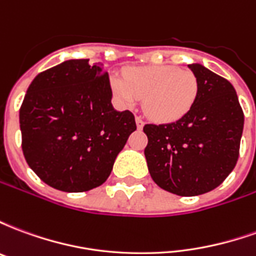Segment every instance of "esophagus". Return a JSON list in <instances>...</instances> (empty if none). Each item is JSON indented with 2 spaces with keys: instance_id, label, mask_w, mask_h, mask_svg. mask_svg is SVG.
I'll use <instances>...</instances> for the list:
<instances>
[{
  "instance_id": "34e87169",
  "label": "esophagus",
  "mask_w": 256,
  "mask_h": 256,
  "mask_svg": "<svg viewBox=\"0 0 256 256\" xmlns=\"http://www.w3.org/2000/svg\"><path fill=\"white\" fill-rule=\"evenodd\" d=\"M136 123H137V128H144V119H142V118L141 116H137L136 118Z\"/></svg>"
}]
</instances>
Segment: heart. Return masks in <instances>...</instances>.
Returning <instances> with one entry per match:
<instances>
[{
  "label": "heart",
  "mask_w": 256,
  "mask_h": 256,
  "mask_svg": "<svg viewBox=\"0 0 256 256\" xmlns=\"http://www.w3.org/2000/svg\"><path fill=\"white\" fill-rule=\"evenodd\" d=\"M112 90L124 106L144 100L145 112L158 122L185 116L198 94V80L190 70L176 66L132 68L123 78H112Z\"/></svg>",
  "instance_id": "heart-1"
}]
</instances>
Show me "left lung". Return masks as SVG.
Returning a JSON list of instances; mask_svg holds the SVG:
<instances>
[{
    "label": "left lung",
    "instance_id": "8db88e82",
    "mask_svg": "<svg viewBox=\"0 0 256 256\" xmlns=\"http://www.w3.org/2000/svg\"><path fill=\"white\" fill-rule=\"evenodd\" d=\"M188 67L198 80L190 111L176 122L144 126L150 177L178 196L203 194L225 181L238 159L244 128L233 84L200 64Z\"/></svg>",
    "mask_w": 256,
    "mask_h": 256
}]
</instances>
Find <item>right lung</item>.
Returning a JSON list of instances; mask_svg holds the SVG:
<instances>
[{"label":"right lung","instance_id":"obj_1","mask_svg":"<svg viewBox=\"0 0 256 256\" xmlns=\"http://www.w3.org/2000/svg\"><path fill=\"white\" fill-rule=\"evenodd\" d=\"M108 72L89 60L42 71L20 106L22 150L31 170L63 192L100 186L137 128L130 111L111 104Z\"/></svg>","mask_w":256,"mask_h":256}]
</instances>
